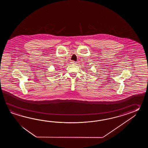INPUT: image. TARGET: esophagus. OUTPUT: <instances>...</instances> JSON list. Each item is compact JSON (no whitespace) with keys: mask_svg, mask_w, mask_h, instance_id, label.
Masks as SVG:
<instances>
[{"mask_svg":"<svg viewBox=\"0 0 148 148\" xmlns=\"http://www.w3.org/2000/svg\"><path fill=\"white\" fill-rule=\"evenodd\" d=\"M71 64H75L76 62H75V61H71Z\"/></svg>","mask_w":148,"mask_h":148,"instance_id":"34e87169","label":"esophagus"}]
</instances>
